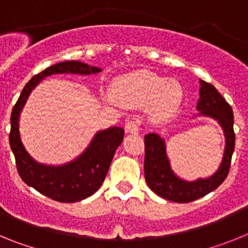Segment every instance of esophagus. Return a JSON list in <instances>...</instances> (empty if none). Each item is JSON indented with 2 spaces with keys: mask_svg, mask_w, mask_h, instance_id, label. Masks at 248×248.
<instances>
[{
  "mask_svg": "<svg viewBox=\"0 0 248 248\" xmlns=\"http://www.w3.org/2000/svg\"><path fill=\"white\" fill-rule=\"evenodd\" d=\"M140 129V122L137 119H130L125 124L126 133H138Z\"/></svg>",
  "mask_w": 248,
  "mask_h": 248,
  "instance_id": "obj_1",
  "label": "esophagus"
}]
</instances>
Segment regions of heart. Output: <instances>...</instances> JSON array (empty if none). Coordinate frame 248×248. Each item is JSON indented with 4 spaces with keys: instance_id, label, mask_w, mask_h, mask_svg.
I'll return each mask as SVG.
<instances>
[{
    "instance_id": "b5f03b06",
    "label": "heart",
    "mask_w": 248,
    "mask_h": 248,
    "mask_svg": "<svg viewBox=\"0 0 248 248\" xmlns=\"http://www.w3.org/2000/svg\"><path fill=\"white\" fill-rule=\"evenodd\" d=\"M114 93L123 104L128 107H148L159 117H165L176 110L183 99V89L177 82L148 71H140L122 77L114 84ZM105 100L114 103L110 94Z\"/></svg>"
}]
</instances>
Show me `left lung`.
<instances>
[{"instance_id":"8db88e82","label":"left lung","mask_w":248,"mask_h":248,"mask_svg":"<svg viewBox=\"0 0 248 248\" xmlns=\"http://www.w3.org/2000/svg\"><path fill=\"white\" fill-rule=\"evenodd\" d=\"M200 100L198 110L201 114L217 120L225 131L226 148L220 169L209 179H199L192 183L184 181L174 175L166 157L165 143L155 133L144 138L145 159L144 174L148 186L156 195L174 202H191L217 189L225 181L230 171L231 159L235 150V131H233V113L231 105L217 92L214 85L200 80Z\"/></svg>"}]
</instances>
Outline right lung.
<instances>
[{
	"mask_svg": "<svg viewBox=\"0 0 248 248\" xmlns=\"http://www.w3.org/2000/svg\"><path fill=\"white\" fill-rule=\"evenodd\" d=\"M100 68L78 61L61 62L46 68L28 80L11 113L10 145L16 159L17 171L27 185L52 200L76 202L97 191L104 181L115 150L122 144L124 129L119 126L99 131L89 148L72 163L63 166H46L36 163L25 150L19 139L18 117L28 95L39 80L50 74H92Z\"/></svg>",
	"mask_w": 248,
	"mask_h": 248,
	"instance_id": "right-lung-1",
	"label": "right lung"
}]
</instances>
